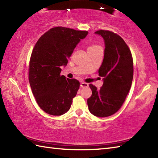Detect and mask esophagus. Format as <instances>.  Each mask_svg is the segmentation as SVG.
<instances>
[{
	"mask_svg": "<svg viewBox=\"0 0 158 158\" xmlns=\"http://www.w3.org/2000/svg\"><path fill=\"white\" fill-rule=\"evenodd\" d=\"M88 83H87L85 82H81V85H80V86H81V88H87V87H88Z\"/></svg>",
	"mask_w": 158,
	"mask_h": 158,
	"instance_id": "esophagus-1",
	"label": "esophagus"
}]
</instances>
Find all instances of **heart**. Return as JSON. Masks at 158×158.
I'll use <instances>...</instances> for the list:
<instances>
[{"label":"heart","instance_id":"obj_1","mask_svg":"<svg viewBox=\"0 0 158 158\" xmlns=\"http://www.w3.org/2000/svg\"><path fill=\"white\" fill-rule=\"evenodd\" d=\"M100 48V46H99L98 45H96V44H91V45H89L88 49H96V48Z\"/></svg>","mask_w":158,"mask_h":158}]
</instances>
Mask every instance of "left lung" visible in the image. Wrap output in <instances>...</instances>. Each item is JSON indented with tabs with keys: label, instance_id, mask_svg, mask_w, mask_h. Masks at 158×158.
<instances>
[{
	"label": "left lung",
	"instance_id": "obj_1",
	"mask_svg": "<svg viewBox=\"0 0 158 158\" xmlns=\"http://www.w3.org/2000/svg\"><path fill=\"white\" fill-rule=\"evenodd\" d=\"M95 33L105 40V56L98 70L104 82L100 89L89 84L92 94L88 105L94 115L105 117L118 111L125 101L132 82L133 59L128 46L116 33L104 30Z\"/></svg>",
	"mask_w": 158,
	"mask_h": 158
}]
</instances>
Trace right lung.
<instances>
[{"instance_id": "add662e5", "label": "right lung", "mask_w": 158, "mask_h": 158, "mask_svg": "<svg viewBox=\"0 0 158 158\" xmlns=\"http://www.w3.org/2000/svg\"><path fill=\"white\" fill-rule=\"evenodd\" d=\"M88 34V31L54 27L39 39L32 49L30 85L38 105L49 115H61L70 108L80 83L60 75V66L67 64L76 45Z\"/></svg>"}]
</instances>
